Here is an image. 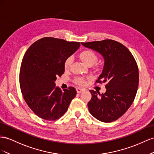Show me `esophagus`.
<instances>
[{
  "label": "esophagus",
  "mask_w": 154,
  "mask_h": 154,
  "mask_svg": "<svg viewBox=\"0 0 154 154\" xmlns=\"http://www.w3.org/2000/svg\"><path fill=\"white\" fill-rule=\"evenodd\" d=\"M76 90H77V92L78 94H80V93H81V92H82L83 91H84L85 90L82 89V88H77Z\"/></svg>",
  "instance_id": "esophagus-1"
}]
</instances>
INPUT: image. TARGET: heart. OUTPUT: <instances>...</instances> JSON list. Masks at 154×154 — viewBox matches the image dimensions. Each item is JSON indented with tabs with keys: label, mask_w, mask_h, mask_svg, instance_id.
Here are the masks:
<instances>
[{
	"label": "heart",
	"mask_w": 154,
	"mask_h": 154,
	"mask_svg": "<svg viewBox=\"0 0 154 154\" xmlns=\"http://www.w3.org/2000/svg\"><path fill=\"white\" fill-rule=\"evenodd\" d=\"M79 57L82 60V62H84L88 66L93 65L97 62V60L98 59V56L96 53L94 51L89 49L81 51ZM72 61L73 58L72 56H69L65 59L64 63V67L65 69H68L70 68ZM74 82L79 85L84 86L86 84V79L81 77H77L74 80Z\"/></svg>",
	"instance_id": "heart-1"
}]
</instances>
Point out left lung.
<instances>
[{
    "mask_svg": "<svg viewBox=\"0 0 154 154\" xmlns=\"http://www.w3.org/2000/svg\"><path fill=\"white\" fill-rule=\"evenodd\" d=\"M81 44L98 51L104 59L103 72L96 83L106 82V91L98 95L97 91L90 90L91 99L88 103L89 112L100 121H116L128 110L137 94V63L128 48L116 41L105 39Z\"/></svg>",
    "mask_w": 154,
    "mask_h": 154,
    "instance_id": "8db88e82",
    "label": "left lung"
}]
</instances>
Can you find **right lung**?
<instances>
[{
  "label": "right lung",
  "mask_w": 154,
  "mask_h": 154,
  "mask_svg": "<svg viewBox=\"0 0 154 154\" xmlns=\"http://www.w3.org/2000/svg\"><path fill=\"white\" fill-rule=\"evenodd\" d=\"M80 46V42L44 37L25 53L19 74L20 90L26 104L40 118L55 121L66 112L75 97V88L63 91L55 87L58 75L64 72V63Z\"/></svg>",
  "instance_id": "right-lung-1"
}]
</instances>
